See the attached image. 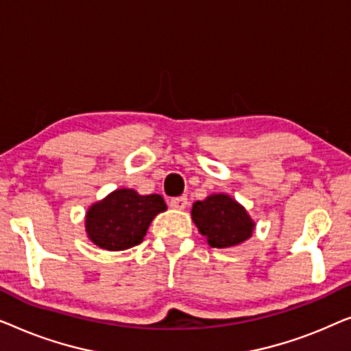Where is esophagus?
Listing matches in <instances>:
<instances>
[{
  "mask_svg": "<svg viewBox=\"0 0 351 351\" xmlns=\"http://www.w3.org/2000/svg\"><path fill=\"white\" fill-rule=\"evenodd\" d=\"M186 204H189V199H186L185 195L176 196V198H172L169 201V206H171V208H174V209H185Z\"/></svg>",
  "mask_w": 351,
  "mask_h": 351,
  "instance_id": "obj_1",
  "label": "esophagus"
}]
</instances>
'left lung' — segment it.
Masks as SVG:
<instances>
[{
  "label": "left lung",
  "mask_w": 351,
  "mask_h": 351,
  "mask_svg": "<svg viewBox=\"0 0 351 351\" xmlns=\"http://www.w3.org/2000/svg\"><path fill=\"white\" fill-rule=\"evenodd\" d=\"M196 227L213 247H232L251 238L254 222L246 209L228 195H210L191 209Z\"/></svg>",
  "instance_id": "1"
}]
</instances>
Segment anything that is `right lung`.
<instances>
[{
    "instance_id": "obj_1",
    "label": "right lung",
    "mask_w": 351,
    "mask_h": 351,
    "mask_svg": "<svg viewBox=\"0 0 351 351\" xmlns=\"http://www.w3.org/2000/svg\"><path fill=\"white\" fill-rule=\"evenodd\" d=\"M162 210H166L162 196H142L136 190L121 189L90 206L86 215V232L99 247L124 251L142 243L148 225Z\"/></svg>"
}]
</instances>
